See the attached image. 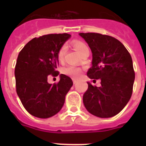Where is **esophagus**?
<instances>
[{
  "mask_svg": "<svg viewBox=\"0 0 146 146\" xmlns=\"http://www.w3.org/2000/svg\"><path fill=\"white\" fill-rule=\"evenodd\" d=\"M76 82H77V80H75V79H73V83H74V84H75Z\"/></svg>",
  "mask_w": 146,
  "mask_h": 146,
  "instance_id": "obj_1",
  "label": "esophagus"
}]
</instances>
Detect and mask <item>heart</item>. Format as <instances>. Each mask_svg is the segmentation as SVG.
<instances>
[{"mask_svg":"<svg viewBox=\"0 0 146 146\" xmlns=\"http://www.w3.org/2000/svg\"><path fill=\"white\" fill-rule=\"evenodd\" d=\"M72 45L73 47L75 48L77 52L80 54H82L84 52L85 50L88 49L87 45L82 41L80 40H74L72 42ZM66 52V46H62L60 49H59L58 52L57 54V57L59 61H63L65 57V54ZM62 73L65 75L70 77L73 79H77L81 75L82 73V69H80V67L74 66H67L64 67L61 70Z\"/></svg>","mask_w":146,"mask_h":146,"instance_id":"1","label":"heart"}]
</instances>
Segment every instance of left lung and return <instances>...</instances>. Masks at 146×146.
Wrapping results in <instances>:
<instances>
[{
    "label": "left lung",
    "mask_w": 146,
    "mask_h": 146,
    "mask_svg": "<svg viewBox=\"0 0 146 146\" xmlns=\"http://www.w3.org/2000/svg\"><path fill=\"white\" fill-rule=\"evenodd\" d=\"M92 52L91 79L101 80V86L88 82L83 104L99 118H110L123 109L132 94L135 74L132 59L124 45L115 38L97 33H80ZM95 80H94V81Z\"/></svg>",
    "instance_id": "obj_1"
}]
</instances>
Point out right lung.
Instances as JSON below:
<instances>
[{"label":"right lung","mask_w":146,"mask_h":146,"mask_svg":"<svg viewBox=\"0 0 146 146\" xmlns=\"http://www.w3.org/2000/svg\"><path fill=\"white\" fill-rule=\"evenodd\" d=\"M70 36L58 33L36 37L18 55L15 70L17 94L23 107L33 116L50 118L64 106L66 95L73 85L72 79L61 74L59 82L52 85L47 78L59 74L56 71L58 52Z\"/></svg>","instance_id":"right-lung-1"}]
</instances>
